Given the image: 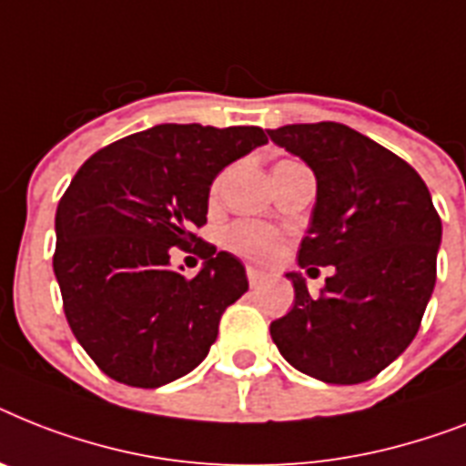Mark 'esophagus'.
I'll use <instances>...</instances> for the list:
<instances>
[{
    "label": "esophagus",
    "mask_w": 466,
    "mask_h": 466,
    "mask_svg": "<svg viewBox=\"0 0 466 466\" xmlns=\"http://www.w3.org/2000/svg\"><path fill=\"white\" fill-rule=\"evenodd\" d=\"M246 278H248V285H251L253 289H256V287H260V285H263V282H266L268 275L263 270H258V268L248 266V268H246Z\"/></svg>",
    "instance_id": "34e87169"
}]
</instances>
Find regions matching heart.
<instances>
[{"instance_id":"1","label":"heart","mask_w":466,"mask_h":466,"mask_svg":"<svg viewBox=\"0 0 466 466\" xmlns=\"http://www.w3.org/2000/svg\"><path fill=\"white\" fill-rule=\"evenodd\" d=\"M218 188H220V181L213 187V194H218ZM225 241L232 251L241 253L246 258L270 260L278 253L279 234L260 222H237L227 229Z\"/></svg>"}]
</instances>
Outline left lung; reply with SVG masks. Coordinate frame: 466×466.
I'll return each mask as SVG.
<instances>
[{
    "mask_svg": "<svg viewBox=\"0 0 466 466\" xmlns=\"http://www.w3.org/2000/svg\"><path fill=\"white\" fill-rule=\"evenodd\" d=\"M268 136L319 184L299 266H335L319 297L301 272H287L294 306L270 323L272 342L306 376L364 383L417 338L436 285L441 218L417 169L354 128L287 124Z\"/></svg>",
    "mask_w": 466,
    "mask_h": 466,
    "instance_id": "obj_1",
    "label": "left lung"
}]
</instances>
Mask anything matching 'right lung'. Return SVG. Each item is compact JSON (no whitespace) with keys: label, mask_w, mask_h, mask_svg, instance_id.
Wrapping results in <instances>:
<instances>
[{"label":"right lung","mask_w":466,"mask_h":466,"mask_svg":"<svg viewBox=\"0 0 466 466\" xmlns=\"http://www.w3.org/2000/svg\"><path fill=\"white\" fill-rule=\"evenodd\" d=\"M268 143L258 127L157 124L83 162L56 206L52 266L71 332L102 373L160 388L208 357L222 313L248 289L239 258L215 253L196 278L169 248L198 244L210 184Z\"/></svg>","instance_id":"1"}]
</instances>
